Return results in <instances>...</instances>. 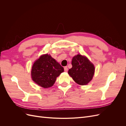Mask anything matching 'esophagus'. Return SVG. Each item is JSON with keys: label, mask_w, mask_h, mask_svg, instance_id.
Segmentation results:
<instances>
[{"label": "esophagus", "mask_w": 126, "mask_h": 126, "mask_svg": "<svg viewBox=\"0 0 126 126\" xmlns=\"http://www.w3.org/2000/svg\"><path fill=\"white\" fill-rule=\"evenodd\" d=\"M64 71H65V72H67L68 71V69L67 66H66V67H64Z\"/></svg>", "instance_id": "34e87169"}]
</instances>
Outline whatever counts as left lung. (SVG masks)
I'll list each match as a JSON object with an SVG mask.
<instances>
[{"label": "left lung", "mask_w": 126, "mask_h": 126, "mask_svg": "<svg viewBox=\"0 0 126 126\" xmlns=\"http://www.w3.org/2000/svg\"><path fill=\"white\" fill-rule=\"evenodd\" d=\"M71 64L72 67L68 70V74L78 85H86L92 80L95 68L86 56L79 54L74 56Z\"/></svg>", "instance_id": "1"}]
</instances>
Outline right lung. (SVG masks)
I'll list each match as a JSON object with an SVG mask.
<instances>
[{
  "mask_svg": "<svg viewBox=\"0 0 126 126\" xmlns=\"http://www.w3.org/2000/svg\"><path fill=\"white\" fill-rule=\"evenodd\" d=\"M63 68L50 55H41L33 63L31 71L32 80L41 87L47 88L54 85Z\"/></svg>",
  "mask_w": 126,
  "mask_h": 126,
  "instance_id": "right-lung-1",
  "label": "right lung"
}]
</instances>
